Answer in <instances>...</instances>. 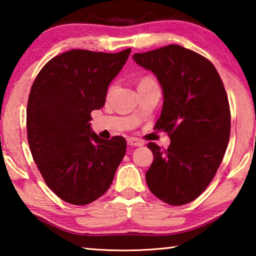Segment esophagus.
<instances>
[{
	"label": "esophagus",
	"mask_w": 256,
	"mask_h": 256,
	"mask_svg": "<svg viewBox=\"0 0 256 256\" xmlns=\"http://www.w3.org/2000/svg\"><path fill=\"white\" fill-rule=\"evenodd\" d=\"M128 144L130 146H144V142H142L140 138H128Z\"/></svg>",
	"instance_id": "esophagus-1"
}]
</instances>
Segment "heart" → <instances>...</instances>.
Wrapping results in <instances>:
<instances>
[{
  "label": "heart",
  "instance_id": "heart-1",
  "mask_svg": "<svg viewBox=\"0 0 256 256\" xmlns=\"http://www.w3.org/2000/svg\"><path fill=\"white\" fill-rule=\"evenodd\" d=\"M154 82H156L154 78H151V76H144V78H142V79H141V81H140V84H138V86H141V84H154Z\"/></svg>",
  "mask_w": 256,
  "mask_h": 256
}]
</instances>
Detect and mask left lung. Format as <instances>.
Instances as JSON below:
<instances>
[{
  "label": "left lung",
  "instance_id": "obj_1",
  "mask_svg": "<svg viewBox=\"0 0 256 256\" xmlns=\"http://www.w3.org/2000/svg\"><path fill=\"white\" fill-rule=\"evenodd\" d=\"M133 58L162 86V110L154 128L170 138L167 149L148 144L154 162L146 184L167 204H186L211 183L228 146L230 108L222 78L204 56L176 44Z\"/></svg>",
  "mask_w": 256,
  "mask_h": 256
}]
</instances>
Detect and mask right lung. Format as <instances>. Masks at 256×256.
Here are the masks:
<instances>
[{"mask_svg": "<svg viewBox=\"0 0 256 256\" xmlns=\"http://www.w3.org/2000/svg\"><path fill=\"white\" fill-rule=\"evenodd\" d=\"M130 53L66 52L42 66L30 89L27 138L34 162L46 185L71 204L100 198L126 151L123 136L104 140L89 122Z\"/></svg>", "mask_w": 256, "mask_h": 256, "instance_id": "1", "label": "right lung"}]
</instances>
